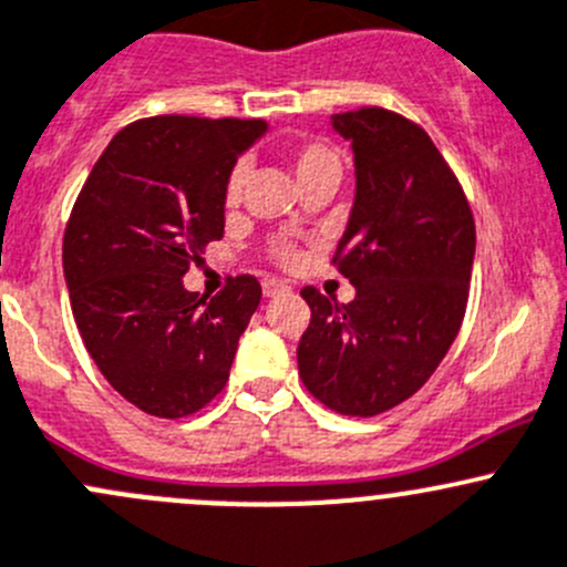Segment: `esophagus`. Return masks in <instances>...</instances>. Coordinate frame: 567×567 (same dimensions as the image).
<instances>
[{"mask_svg": "<svg viewBox=\"0 0 567 567\" xmlns=\"http://www.w3.org/2000/svg\"><path fill=\"white\" fill-rule=\"evenodd\" d=\"M261 291H265V297H278L284 295V291H289V286L278 281V278H265V281H261Z\"/></svg>", "mask_w": 567, "mask_h": 567, "instance_id": "esophagus-1", "label": "esophagus"}]
</instances>
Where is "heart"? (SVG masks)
Here are the masks:
<instances>
[{"label": "heart", "instance_id": "heart-1", "mask_svg": "<svg viewBox=\"0 0 567 567\" xmlns=\"http://www.w3.org/2000/svg\"><path fill=\"white\" fill-rule=\"evenodd\" d=\"M291 162H295V173L297 178L308 182V178H317L324 176V173H333L339 176L341 173V156L339 151L333 148L330 143H322V140H308V143H300L291 154ZM245 176H248V167L245 162L234 165V171L228 173V182H226V200L228 204H237L239 195H243V184ZM270 256L281 265H291L297 259V250L295 245L286 243V239H278V243L270 245Z\"/></svg>", "mask_w": 567, "mask_h": 567}]
</instances>
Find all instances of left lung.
<instances>
[{
	"label": "left lung",
	"mask_w": 567,
	"mask_h": 567,
	"mask_svg": "<svg viewBox=\"0 0 567 567\" xmlns=\"http://www.w3.org/2000/svg\"><path fill=\"white\" fill-rule=\"evenodd\" d=\"M355 154V200L333 265L355 286L336 302L300 291L311 322L297 344L306 389L341 416H378L416 394L466 317L474 215L419 123L383 110L333 115Z\"/></svg>",
	"instance_id": "obj_1"
}]
</instances>
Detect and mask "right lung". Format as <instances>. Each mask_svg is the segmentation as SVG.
I'll return each instance as SVG.
<instances>
[{
    "mask_svg": "<svg viewBox=\"0 0 567 567\" xmlns=\"http://www.w3.org/2000/svg\"><path fill=\"white\" fill-rule=\"evenodd\" d=\"M267 121L156 115L93 165L63 237L71 311L106 383L159 419L209 405L259 308L254 276L212 300L182 278L226 228V182Z\"/></svg>",
    "mask_w": 567,
    "mask_h": 567,
    "instance_id": "1",
    "label": "right lung"
}]
</instances>
